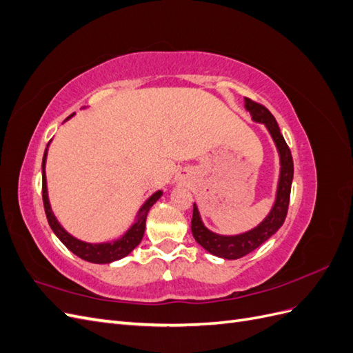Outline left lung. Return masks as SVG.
I'll return each mask as SVG.
<instances>
[{
    "instance_id": "left-lung-1",
    "label": "left lung",
    "mask_w": 353,
    "mask_h": 353,
    "mask_svg": "<svg viewBox=\"0 0 353 353\" xmlns=\"http://www.w3.org/2000/svg\"><path fill=\"white\" fill-rule=\"evenodd\" d=\"M244 109L250 113L253 122L263 123L266 130H268L272 141L276 147V152H279L280 174H279V183H276L275 200L270 213L263 218V221L259 223V225H256L254 228L245 232L234 234V236H223V234L210 231L205 225V222H203L197 205L196 203L193 205L191 232H193L194 240L209 253L228 261L240 259L243 256L249 254L280 230L287 215L288 201H290V190H292L293 170H294L290 148H288L284 137L280 131V126L276 123L275 117L271 114V112L266 108H263L262 104L254 103L250 99H245V97H244Z\"/></svg>"
}]
</instances>
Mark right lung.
Instances as JSON below:
<instances>
[{
	"mask_svg": "<svg viewBox=\"0 0 353 353\" xmlns=\"http://www.w3.org/2000/svg\"><path fill=\"white\" fill-rule=\"evenodd\" d=\"M73 114L74 113H72L66 121H69ZM50 143L47 144V148L44 152V157H42V200H44L46 215H47V219H48V223H50L52 232L56 234L59 240L63 244H65L72 253L79 256L81 259L87 261V262H91V263H112L114 261H119V259L125 258V256L130 254L137 248V245L141 243L144 231H145L147 213H148V210L152 209L154 203L160 197H162L163 191L157 190L156 193H153L150 197H148L143 203V206L138 209V212H137L135 219L131 223V227L128 228L119 239H114L112 241H103V243L82 241L77 237H73L72 234H69L65 228L60 225V222L57 221L54 212H52L51 205H50L48 188H47V176H46V162H47V153H48Z\"/></svg>",
	"mask_w": 353,
	"mask_h": 353,
	"instance_id": "right-lung-1",
	"label": "right lung"
}]
</instances>
